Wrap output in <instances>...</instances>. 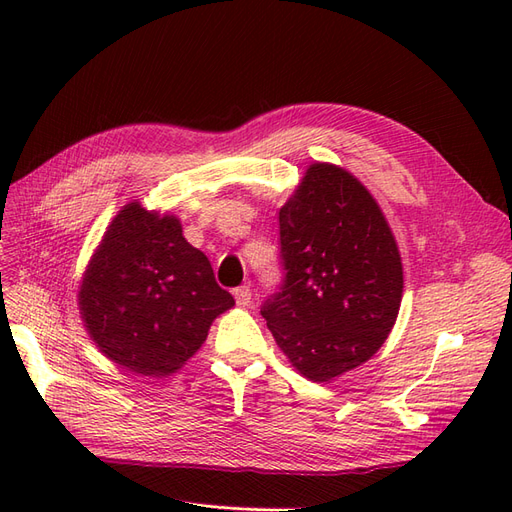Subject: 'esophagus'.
I'll return each mask as SVG.
<instances>
[{
	"label": "esophagus",
	"mask_w": 512,
	"mask_h": 512,
	"mask_svg": "<svg viewBox=\"0 0 512 512\" xmlns=\"http://www.w3.org/2000/svg\"><path fill=\"white\" fill-rule=\"evenodd\" d=\"M232 294H235V301H237L239 307L250 305V301H252V290H250V286H239V288L232 290Z\"/></svg>",
	"instance_id": "obj_1"
}]
</instances>
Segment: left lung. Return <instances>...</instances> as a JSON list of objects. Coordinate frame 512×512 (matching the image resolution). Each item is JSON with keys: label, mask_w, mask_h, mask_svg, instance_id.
Segmentation results:
<instances>
[{"label": "left lung", "mask_w": 512, "mask_h": 512, "mask_svg": "<svg viewBox=\"0 0 512 512\" xmlns=\"http://www.w3.org/2000/svg\"><path fill=\"white\" fill-rule=\"evenodd\" d=\"M284 284L262 305L277 346L301 376L331 382L389 337L404 267L376 198L346 168L309 164L280 209Z\"/></svg>", "instance_id": "8db88e82"}]
</instances>
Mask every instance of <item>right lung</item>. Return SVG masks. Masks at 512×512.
I'll list each match as a JSON object with an SVG mask.
<instances>
[{
	"instance_id": "right-lung-1",
	"label": "right lung",
	"mask_w": 512,
	"mask_h": 512,
	"mask_svg": "<svg viewBox=\"0 0 512 512\" xmlns=\"http://www.w3.org/2000/svg\"><path fill=\"white\" fill-rule=\"evenodd\" d=\"M232 305L179 218L138 200L108 224L79 288L81 318L100 352L151 378L181 369Z\"/></svg>"
}]
</instances>
